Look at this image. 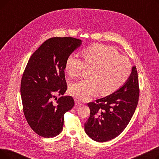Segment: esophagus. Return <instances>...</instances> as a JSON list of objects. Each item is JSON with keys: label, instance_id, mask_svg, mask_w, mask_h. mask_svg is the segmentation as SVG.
<instances>
[{"label": "esophagus", "instance_id": "obj_1", "mask_svg": "<svg viewBox=\"0 0 159 159\" xmlns=\"http://www.w3.org/2000/svg\"><path fill=\"white\" fill-rule=\"evenodd\" d=\"M75 104H76L77 105H82V103L78 99H75Z\"/></svg>", "mask_w": 159, "mask_h": 159}]
</instances>
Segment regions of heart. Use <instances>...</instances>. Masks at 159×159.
Returning a JSON list of instances; mask_svg holds the SVG:
<instances>
[{
  "label": "heart",
  "mask_w": 159,
  "mask_h": 159,
  "mask_svg": "<svg viewBox=\"0 0 159 159\" xmlns=\"http://www.w3.org/2000/svg\"><path fill=\"white\" fill-rule=\"evenodd\" d=\"M83 61L71 54L67 58L65 70L70 77L80 76L86 67L92 68L89 79L73 83L70 91L73 95L86 100L98 90L102 95L111 94L124 84L131 73L128 58L119 55L117 50L104 44H94L83 52Z\"/></svg>",
  "instance_id": "1"
}]
</instances>
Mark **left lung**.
<instances>
[{
  "mask_svg": "<svg viewBox=\"0 0 159 159\" xmlns=\"http://www.w3.org/2000/svg\"><path fill=\"white\" fill-rule=\"evenodd\" d=\"M139 87L136 67L132 68L127 81L110 95L88 104L90 109L84 124L86 134L98 143L109 141L128 126L139 101Z\"/></svg>",
  "mask_w": 159,
  "mask_h": 159,
  "instance_id": "obj_1",
  "label": "left lung"
}]
</instances>
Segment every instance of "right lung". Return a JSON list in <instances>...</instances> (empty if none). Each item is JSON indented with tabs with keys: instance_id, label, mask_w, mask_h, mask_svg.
I'll use <instances>...</instances> for the list:
<instances>
[{
	"instance_id": "obj_1",
	"label": "right lung",
	"mask_w": 159,
	"mask_h": 159,
	"mask_svg": "<svg viewBox=\"0 0 159 159\" xmlns=\"http://www.w3.org/2000/svg\"><path fill=\"white\" fill-rule=\"evenodd\" d=\"M82 44L73 37H53L46 40L30 58L24 71L20 93L25 117L39 136L60 134L64 115L73 107L71 96H62L67 89L65 64L67 58Z\"/></svg>"
}]
</instances>
